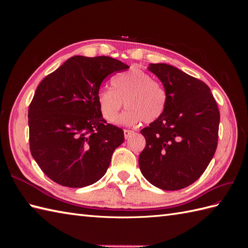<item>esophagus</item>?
Masks as SVG:
<instances>
[{"label": "esophagus", "mask_w": 248, "mask_h": 248, "mask_svg": "<svg viewBox=\"0 0 248 248\" xmlns=\"http://www.w3.org/2000/svg\"><path fill=\"white\" fill-rule=\"evenodd\" d=\"M133 133H134V131H133V130L124 129V137H125V139H128V138H130Z\"/></svg>", "instance_id": "esophagus-1"}]
</instances>
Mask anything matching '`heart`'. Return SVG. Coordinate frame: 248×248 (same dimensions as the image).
<instances>
[{
  "label": "heart",
  "mask_w": 248,
  "mask_h": 248,
  "mask_svg": "<svg viewBox=\"0 0 248 248\" xmlns=\"http://www.w3.org/2000/svg\"><path fill=\"white\" fill-rule=\"evenodd\" d=\"M97 103L108 122L116 121L125 103L128 108L120 122L136 125L142 121L148 124L162 115L167 106V92L161 82L153 79L149 73L132 69L112 78L111 88L101 89L97 94Z\"/></svg>",
  "instance_id": "obj_1"
}]
</instances>
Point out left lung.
<instances>
[{
	"mask_svg": "<svg viewBox=\"0 0 248 248\" xmlns=\"http://www.w3.org/2000/svg\"><path fill=\"white\" fill-rule=\"evenodd\" d=\"M167 92L162 115L140 130L146 147L140 154L142 176L163 190H179L202 175L218 141L220 114L211 90L168 64H150Z\"/></svg>",
	"mask_w": 248,
	"mask_h": 248,
	"instance_id": "obj_1",
	"label": "left lung"
}]
</instances>
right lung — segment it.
I'll return each mask as SVG.
<instances>
[{"instance_id": "obj_1", "label": "right lung", "mask_w": 248, "mask_h": 248, "mask_svg": "<svg viewBox=\"0 0 248 248\" xmlns=\"http://www.w3.org/2000/svg\"><path fill=\"white\" fill-rule=\"evenodd\" d=\"M129 67L100 56H76L43 78L29 107L30 151L52 181L72 188L106 174L124 132L102 118L97 94L103 79Z\"/></svg>"}]
</instances>
